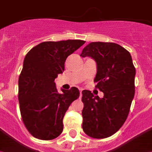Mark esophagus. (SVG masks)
<instances>
[{
	"label": "esophagus",
	"mask_w": 152,
	"mask_h": 152,
	"mask_svg": "<svg viewBox=\"0 0 152 152\" xmlns=\"http://www.w3.org/2000/svg\"><path fill=\"white\" fill-rule=\"evenodd\" d=\"M82 97V90H80V98Z\"/></svg>",
	"instance_id": "obj_1"
}]
</instances>
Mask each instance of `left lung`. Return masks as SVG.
I'll return each instance as SVG.
<instances>
[{"mask_svg":"<svg viewBox=\"0 0 152 152\" xmlns=\"http://www.w3.org/2000/svg\"><path fill=\"white\" fill-rule=\"evenodd\" d=\"M80 56L91 57L97 64L94 82L104 97L82 91L83 131L89 137L102 139L115 134L125 123L135 93L136 69L131 55L119 44L92 42Z\"/></svg>","mask_w":152,"mask_h":152,"instance_id":"obj_1","label":"left lung"}]
</instances>
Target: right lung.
<instances>
[{
  "instance_id": "1",
  "label": "right lung",
  "mask_w": 152,
  "mask_h": 152,
  "mask_svg": "<svg viewBox=\"0 0 152 152\" xmlns=\"http://www.w3.org/2000/svg\"><path fill=\"white\" fill-rule=\"evenodd\" d=\"M80 40L46 41L27 53L18 78V102L24 125L34 137L55 139L63 130L62 119L80 97L76 87L57 91L55 80L64 72L67 57L84 44Z\"/></svg>"
}]
</instances>
